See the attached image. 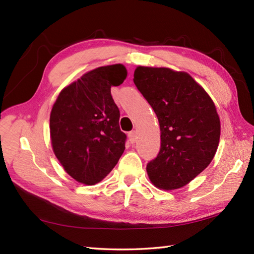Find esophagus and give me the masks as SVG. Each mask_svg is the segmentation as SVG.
Here are the masks:
<instances>
[{
	"mask_svg": "<svg viewBox=\"0 0 254 254\" xmlns=\"http://www.w3.org/2000/svg\"><path fill=\"white\" fill-rule=\"evenodd\" d=\"M127 135H128V139H130L131 143H135L136 142L137 136H136V132L135 131H131L130 133L127 134Z\"/></svg>",
	"mask_w": 254,
	"mask_h": 254,
	"instance_id": "obj_1",
	"label": "esophagus"
}]
</instances>
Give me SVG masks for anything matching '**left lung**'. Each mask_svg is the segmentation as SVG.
Returning <instances> with one entry per match:
<instances>
[{
	"label": "left lung",
	"instance_id": "8db88e82",
	"mask_svg": "<svg viewBox=\"0 0 254 254\" xmlns=\"http://www.w3.org/2000/svg\"><path fill=\"white\" fill-rule=\"evenodd\" d=\"M133 80L160 127V150L146 166L149 179L164 190L185 187L216 154L220 121L214 102L186 72L137 66Z\"/></svg>",
	"mask_w": 254,
	"mask_h": 254
}]
</instances>
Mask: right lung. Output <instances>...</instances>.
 <instances>
[{"label":"right lung","instance_id":"add662e5","mask_svg":"<svg viewBox=\"0 0 254 254\" xmlns=\"http://www.w3.org/2000/svg\"><path fill=\"white\" fill-rule=\"evenodd\" d=\"M127 74L122 64L95 68L63 88L52 107L53 152L64 170L84 185L104 179L126 149L111 87L121 85Z\"/></svg>","mask_w":254,"mask_h":254}]
</instances>
